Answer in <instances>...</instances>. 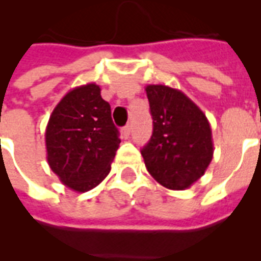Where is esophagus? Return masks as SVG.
I'll return each instance as SVG.
<instances>
[{"mask_svg":"<svg viewBox=\"0 0 261 261\" xmlns=\"http://www.w3.org/2000/svg\"><path fill=\"white\" fill-rule=\"evenodd\" d=\"M122 133H123V135H124V138H130V135H131V126H130V124H127L126 127H123Z\"/></svg>","mask_w":261,"mask_h":261,"instance_id":"esophagus-1","label":"esophagus"}]
</instances>
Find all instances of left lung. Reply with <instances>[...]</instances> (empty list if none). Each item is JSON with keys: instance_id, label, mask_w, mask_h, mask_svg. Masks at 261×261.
Masks as SVG:
<instances>
[{"instance_id": "1", "label": "left lung", "mask_w": 261, "mask_h": 261, "mask_svg": "<svg viewBox=\"0 0 261 261\" xmlns=\"http://www.w3.org/2000/svg\"><path fill=\"white\" fill-rule=\"evenodd\" d=\"M153 134L141 150L154 180L169 190H186L202 177L214 153L210 123L181 90L147 85Z\"/></svg>"}]
</instances>
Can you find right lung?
Listing matches in <instances>:
<instances>
[{
  "mask_svg": "<svg viewBox=\"0 0 261 261\" xmlns=\"http://www.w3.org/2000/svg\"><path fill=\"white\" fill-rule=\"evenodd\" d=\"M100 90L96 84H87L67 92L46 127L51 171L77 192H87L107 177L120 143L111 106Z\"/></svg>",
  "mask_w": 261,
  "mask_h": 261,
  "instance_id": "right-lung-1",
  "label": "right lung"
}]
</instances>
